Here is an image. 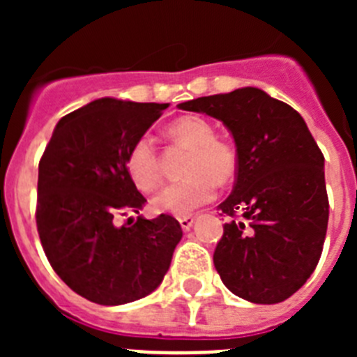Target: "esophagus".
Here are the masks:
<instances>
[{
    "mask_svg": "<svg viewBox=\"0 0 357 357\" xmlns=\"http://www.w3.org/2000/svg\"><path fill=\"white\" fill-rule=\"evenodd\" d=\"M178 223H181L182 230H185V232H188V230L191 229V227H193V223H195V218H193V216H184V218H178Z\"/></svg>",
    "mask_w": 357,
    "mask_h": 357,
    "instance_id": "1",
    "label": "esophagus"
}]
</instances>
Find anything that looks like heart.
I'll list each match as a JSON object with an SVG mask.
<instances>
[{
    "label": "heart",
    "mask_w": 357,
    "mask_h": 357,
    "mask_svg": "<svg viewBox=\"0 0 357 357\" xmlns=\"http://www.w3.org/2000/svg\"><path fill=\"white\" fill-rule=\"evenodd\" d=\"M175 143L191 148L184 181L173 182L151 200L157 213L188 216L216 197V184L227 185L238 175V151L230 141L216 137L213 123L200 116H181L168 125ZM130 181L141 191H153L160 184V157L150 135L132 143L125 159Z\"/></svg>",
    "instance_id": "1"
}]
</instances>
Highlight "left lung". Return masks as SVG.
I'll use <instances>...</instances> for the list:
<instances>
[{
  "label": "left lung",
  "mask_w": 357,
  "mask_h": 357,
  "mask_svg": "<svg viewBox=\"0 0 357 357\" xmlns=\"http://www.w3.org/2000/svg\"><path fill=\"white\" fill-rule=\"evenodd\" d=\"M216 118L238 151L234 188L218 209L230 216L214 250L223 284L254 304H277L305 284L329 222L324 155L302 116L257 87L178 105Z\"/></svg>",
  "instance_id": "left-lung-1"
}]
</instances>
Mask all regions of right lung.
<instances>
[{"mask_svg":"<svg viewBox=\"0 0 357 357\" xmlns=\"http://www.w3.org/2000/svg\"><path fill=\"white\" fill-rule=\"evenodd\" d=\"M168 107L94 100L56 123L40 157L36 220L44 254L56 275L94 304L150 295L182 239L181 223L168 214L116 225L146 202L125 168L127 151Z\"/></svg>","mask_w":357,"mask_h":357,"instance_id":"1","label":"right lung"}]
</instances>
